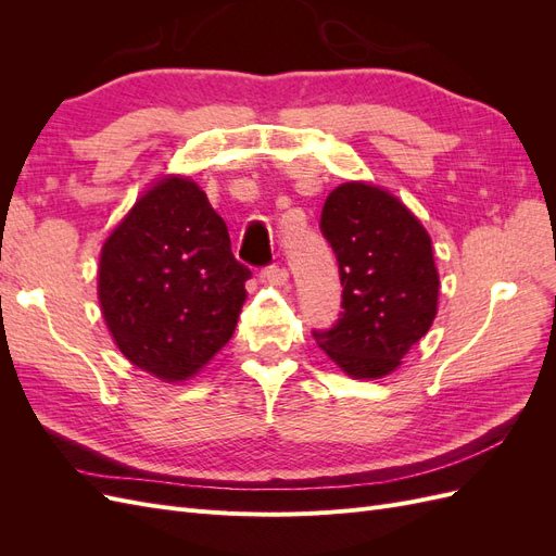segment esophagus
Here are the masks:
<instances>
[{"mask_svg": "<svg viewBox=\"0 0 556 556\" xmlns=\"http://www.w3.org/2000/svg\"><path fill=\"white\" fill-rule=\"evenodd\" d=\"M262 278H264L266 282L276 285V288H280V285L288 282L290 274H288V268H285V266H278V264H268V266H264V268H262Z\"/></svg>", "mask_w": 556, "mask_h": 556, "instance_id": "34e87169", "label": "esophagus"}]
</instances>
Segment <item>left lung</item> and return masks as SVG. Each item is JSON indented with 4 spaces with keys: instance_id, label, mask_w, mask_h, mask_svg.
Masks as SVG:
<instances>
[{
    "instance_id": "1",
    "label": "left lung",
    "mask_w": 556,
    "mask_h": 556,
    "mask_svg": "<svg viewBox=\"0 0 556 556\" xmlns=\"http://www.w3.org/2000/svg\"><path fill=\"white\" fill-rule=\"evenodd\" d=\"M341 276L339 319L313 339L352 378H382L429 331L439 271L427 229L374 185L336 188L319 215Z\"/></svg>"
}]
</instances>
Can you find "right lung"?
<instances>
[{
	"instance_id": "right-lung-1",
	"label": "right lung",
	"mask_w": 556,
	"mask_h": 556,
	"mask_svg": "<svg viewBox=\"0 0 556 556\" xmlns=\"http://www.w3.org/2000/svg\"><path fill=\"white\" fill-rule=\"evenodd\" d=\"M250 276L206 194L172 176L148 190L104 243L99 304L123 355L176 382L231 339Z\"/></svg>"
}]
</instances>
